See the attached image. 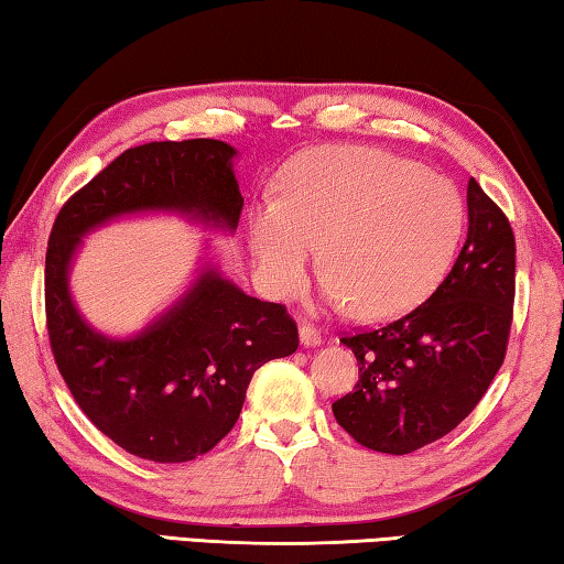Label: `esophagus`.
<instances>
[{
	"instance_id": "esophagus-1",
	"label": "esophagus",
	"mask_w": 564,
	"mask_h": 564,
	"mask_svg": "<svg viewBox=\"0 0 564 564\" xmlns=\"http://www.w3.org/2000/svg\"><path fill=\"white\" fill-rule=\"evenodd\" d=\"M299 338H301V346L305 348H316L321 346V333L311 326V323H303L299 328Z\"/></svg>"
}]
</instances>
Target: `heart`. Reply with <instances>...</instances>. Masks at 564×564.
Instances as JSON below:
<instances>
[{
	"instance_id": "heart-1",
	"label": "heart",
	"mask_w": 564,
	"mask_h": 564,
	"mask_svg": "<svg viewBox=\"0 0 564 564\" xmlns=\"http://www.w3.org/2000/svg\"><path fill=\"white\" fill-rule=\"evenodd\" d=\"M463 221V198L445 176L386 151L330 147L295 161L283 198L253 208L248 236L275 299L303 289L323 243L328 303L386 321L435 289Z\"/></svg>"
}]
</instances>
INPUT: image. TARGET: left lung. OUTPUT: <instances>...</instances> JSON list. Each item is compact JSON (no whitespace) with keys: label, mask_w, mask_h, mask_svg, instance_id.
<instances>
[{"label":"left lung","mask_w":564,"mask_h":564,"mask_svg":"<svg viewBox=\"0 0 564 564\" xmlns=\"http://www.w3.org/2000/svg\"><path fill=\"white\" fill-rule=\"evenodd\" d=\"M467 238L425 303L376 330L343 336L358 360L352 393L333 415L352 441L408 455L435 443L480 403L508 350L514 236L508 216L467 181Z\"/></svg>","instance_id":"1"}]
</instances>
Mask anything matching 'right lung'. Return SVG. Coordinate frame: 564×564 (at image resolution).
I'll list each match as a JSON object with an SVG mask.
<instances>
[{
  "mask_svg": "<svg viewBox=\"0 0 564 564\" xmlns=\"http://www.w3.org/2000/svg\"><path fill=\"white\" fill-rule=\"evenodd\" d=\"M236 149L216 139L127 149L62 206L44 269L46 328L56 368L99 431L154 463H186L231 433L256 370L299 348L285 305L246 295L214 265L131 338L82 318L69 269L82 238L131 214H181L234 231L243 196Z\"/></svg>",
  "mask_w": 564,
  "mask_h": 564,
  "instance_id": "right-lung-1",
  "label": "right lung"
}]
</instances>
